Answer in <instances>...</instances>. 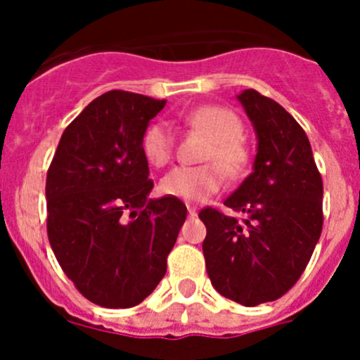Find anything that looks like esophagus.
I'll return each mask as SVG.
<instances>
[{"label": "esophagus", "mask_w": 360, "mask_h": 360, "mask_svg": "<svg viewBox=\"0 0 360 360\" xmlns=\"http://www.w3.org/2000/svg\"><path fill=\"white\" fill-rule=\"evenodd\" d=\"M188 216H190V217L197 216V209H195L193 205H188Z\"/></svg>", "instance_id": "1"}]
</instances>
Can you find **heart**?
I'll use <instances>...</instances> for the list:
<instances>
[{"label":"heart","mask_w":360,"mask_h":360,"mask_svg":"<svg viewBox=\"0 0 360 360\" xmlns=\"http://www.w3.org/2000/svg\"><path fill=\"white\" fill-rule=\"evenodd\" d=\"M184 122L209 137L203 160L205 165L176 167L160 181V190L167 197L184 202H203L216 193L223 183V172L240 176L249 163V150L244 144V123L233 111L221 106H202L188 112ZM143 151L148 162L163 167L174 153V134L167 123L158 122L148 127L143 137Z\"/></svg>","instance_id":"obj_1"}]
</instances>
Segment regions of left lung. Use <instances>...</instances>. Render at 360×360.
Returning <instances> with one entry per match:
<instances>
[{
	"label": "left lung",
	"mask_w": 360,
	"mask_h": 360,
	"mask_svg": "<svg viewBox=\"0 0 360 360\" xmlns=\"http://www.w3.org/2000/svg\"><path fill=\"white\" fill-rule=\"evenodd\" d=\"M257 137L252 172L224 200L242 219L207 207L202 249L217 292L244 307L284 296L307 268L322 231V177L300 123L274 99L237 96Z\"/></svg>",
	"instance_id": "8db88e82"
}]
</instances>
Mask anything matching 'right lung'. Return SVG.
Segmentation results:
<instances>
[{"label":"right lung","instance_id":"1","mask_svg":"<svg viewBox=\"0 0 360 360\" xmlns=\"http://www.w3.org/2000/svg\"><path fill=\"white\" fill-rule=\"evenodd\" d=\"M167 101L111 90L64 130L46 174V230L68 278L92 303L130 308L150 296L186 219L174 197L150 198L143 137Z\"/></svg>","mask_w":360,"mask_h":360}]
</instances>
